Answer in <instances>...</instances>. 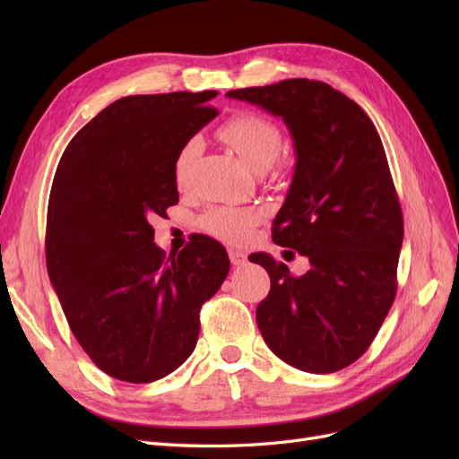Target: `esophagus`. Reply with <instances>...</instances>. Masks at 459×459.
Segmentation results:
<instances>
[{"label": "esophagus", "instance_id": "1", "mask_svg": "<svg viewBox=\"0 0 459 459\" xmlns=\"http://www.w3.org/2000/svg\"><path fill=\"white\" fill-rule=\"evenodd\" d=\"M228 255H230V260L233 266H243V264H247V255L243 251H239V248H230Z\"/></svg>", "mask_w": 459, "mask_h": 459}]
</instances>
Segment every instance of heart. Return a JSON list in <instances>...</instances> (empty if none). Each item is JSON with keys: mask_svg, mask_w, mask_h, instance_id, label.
I'll return each instance as SVG.
<instances>
[{"mask_svg": "<svg viewBox=\"0 0 459 459\" xmlns=\"http://www.w3.org/2000/svg\"><path fill=\"white\" fill-rule=\"evenodd\" d=\"M218 135L256 172L268 170L280 157L281 132L275 124L256 113H239L221 124ZM199 151V140L191 137L178 151L174 160V179L179 187L187 184L193 159ZM260 212L253 208L216 206L201 218V226L214 238L228 243H241L253 233Z\"/></svg>", "mask_w": 459, "mask_h": 459, "instance_id": "heart-1", "label": "heart"}]
</instances>
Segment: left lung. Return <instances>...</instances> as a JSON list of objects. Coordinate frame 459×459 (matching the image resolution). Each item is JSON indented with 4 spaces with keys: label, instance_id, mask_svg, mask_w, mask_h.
<instances>
[{
    "label": "left lung",
    "instance_id": "1",
    "mask_svg": "<svg viewBox=\"0 0 459 459\" xmlns=\"http://www.w3.org/2000/svg\"><path fill=\"white\" fill-rule=\"evenodd\" d=\"M283 118L295 174L272 239L310 260L293 277L258 253L270 293L256 324L270 351L308 373L339 371L362 356L396 295L404 220L381 137L364 108L317 80L228 91Z\"/></svg>",
    "mask_w": 459,
    "mask_h": 459
}]
</instances>
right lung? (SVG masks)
Returning <instances> with one entry per match:
<instances>
[{"instance_id": "right-lung-1", "label": "right lung", "mask_w": 459, "mask_h": 459, "mask_svg": "<svg viewBox=\"0 0 459 459\" xmlns=\"http://www.w3.org/2000/svg\"><path fill=\"white\" fill-rule=\"evenodd\" d=\"M218 91L128 95L82 128L55 170L46 262L76 341L107 375L166 377L195 351L199 312L230 272L226 248L193 235L178 255L151 220L178 204V151L218 110Z\"/></svg>"}]
</instances>
